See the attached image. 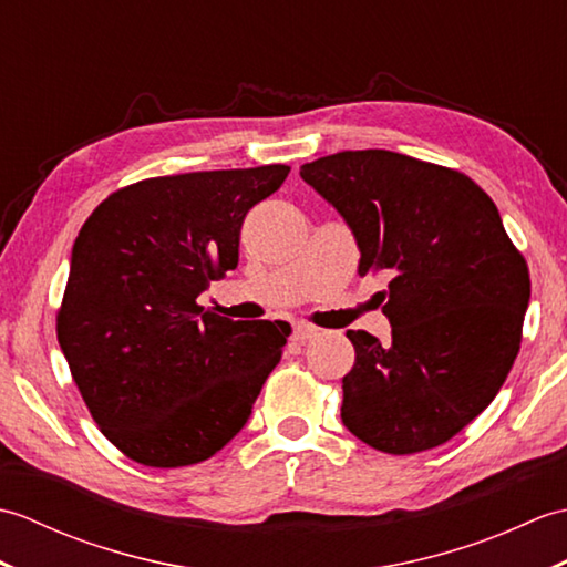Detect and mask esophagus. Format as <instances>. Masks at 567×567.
Wrapping results in <instances>:
<instances>
[{
	"label": "esophagus",
	"mask_w": 567,
	"mask_h": 567,
	"mask_svg": "<svg viewBox=\"0 0 567 567\" xmlns=\"http://www.w3.org/2000/svg\"><path fill=\"white\" fill-rule=\"evenodd\" d=\"M315 336H319V329H315V327H309V323H297L295 327V341H309V339H315Z\"/></svg>",
	"instance_id": "esophagus-1"
}]
</instances>
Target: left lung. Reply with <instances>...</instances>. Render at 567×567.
<instances>
[{
  "label": "left lung",
  "mask_w": 567,
  "mask_h": 567,
  "mask_svg": "<svg viewBox=\"0 0 567 567\" xmlns=\"http://www.w3.org/2000/svg\"><path fill=\"white\" fill-rule=\"evenodd\" d=\"M351 228L358 275L384 270L392 341L346 331L343 426L404 455L451 441L495 400L519 353L532 280L502 216L473 179L368 148L299 167Z\"/></svg>",
  "instance_id": "8db88e82"
}]
</instances>
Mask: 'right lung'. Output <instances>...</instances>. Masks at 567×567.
<instances>
[{
	"mask_svg": "<svg viewBox=\"0 0 567 567\" xmlns=\"http://www.w3.org/2000/svg\"><path fill=\"white\" fill-rule=\"evenodd\" d=\"M290 167L143 179L106 197L75 238L58 343L102 433L131 461H207L246 426L290 336L197 305L238 265L246 214Z\"/></svg>",
	"mask_w": 567,
	"mask_h": 567,
	"instance_id": "right-lung-1",
	"label": "right lung"
}]
</instances>
